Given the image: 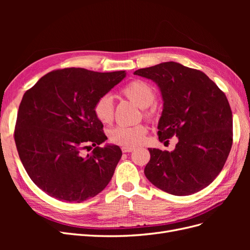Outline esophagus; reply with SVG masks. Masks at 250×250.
I'll list each match as a JSON object with an SVG mask.
<instances>
[{
	"instance_id": "obj_1",
	"label": "esophagus",
	"mask_w": 250,
	"mask_h": 250,
	"mask_svg": "<svg viewBox=\"0 0 250 250\" xmlns=\"http://www.w3.org/2000/svg\"><path fill=\"white\" fill-rule=\"evenodd\" d=\"M133 150H134V148H132V147H122V152H124V153L132 152Z\"/></svg>"
}]
</instances>
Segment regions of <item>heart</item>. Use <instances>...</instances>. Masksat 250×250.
<instances>
[{
	"label": "heart",
	"mask_w": 250,
	"mask_h": 250,
	"mask_svg": "<svg viewBox=\"0 0 250 250\" xmlns=\"http://www.w3.org/2000/svg\"><path fill=\"white\" fill-rule=\"evenodd\" d=\"M128 99L134 102L140 107L144 108V116L147 119H152L155 116L156 106L154 104L156 92L155 88L149 83L134 79L127 83L121 89ZM94 115L99 122L110 124L113 120V104L110 96L104 95L98 98L94 104ZM147 133V127L144 124L133 126H117L109 131V141L116 145L123 147L138 146L144 141Z\"/></svg>",
	"instance_id": "1"
}]
</instances>
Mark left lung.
I'll list each match as a JSON object with an SVG mask.
<instances>
[{
	"mask_svg": "<svg viewBox=\"0 0 250 250\" xmlns=\"http://www.w3.org/2000/svg\"><path fill=\"white\" fill-rule=\"evenodd\" d=\"M133 74L160 86L164 109L158 139L178 138L172 152L151 149L146 177L164 192L176 196L199 192L224 167L232 145V113L228 98L203 72L169 62Z\"/></svg>",
	"mask_w": 250,
	"mask_h": 250,
	"instance_id": "left-lung-1",
	"label": "left lung"
}]
</instances>
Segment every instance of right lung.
Returning <instances> with one entry per match:
<instances>
[{"mask_svg":"<svg viewBox=\"0 0 250 250\" xmlns=\"http://www.w3.org/2000/svg\"><path fill=\"white\" fill-rule=\"evenodd\" d=\"M125 75L66 67L46 74L24 94L14 141L29 177L51 197L79 203L108 185L122 151L99 147L107 138L93 107ZM88 143L95 148L84 156Z\"/></svg>","mask_w":250,"mask_h":250,"instance_id":"obj_1","label":"right lung"}]
</instances>
